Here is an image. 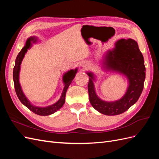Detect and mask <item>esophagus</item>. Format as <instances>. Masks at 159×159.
Masks as SVG:
<instances>
[{
    "mask_svg": "<svg viewBox=\"0 0 159 159\" xmlns=\"http://www.w3.org/2000/svg\"><path fill=\"white\" fill-rule=\"evenodd\" d=\"M88 66V63H86V62H83V63L81 64V67H82L83 68H87Z\"/></svg>",
    "mask_w": 159,
    "mask_h": 159,
    "instance_id": "obj_1",
    "label": "esophagus"
}]
</instances>
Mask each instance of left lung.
Listing matches in <instances>:
<instances>
[{
	"label": "left lung",
	"mask_w": 159,
	"mask_h": 159,
	"mask_svg": "<svg viewBox=\"0 0 159 159\" xmlns=\"http://www.w3.org/2000/svg\"><path fill=\"white\" fill-rule=\"evenodd\" d=\"M103 70L123 75L128 86L122 97L115 101L107 102L99 98L95 91L94 81L96 75L92 71L86 72L89 77L88 92L93 107L106 115H117L126 111L135 103L142 93L145 80V67L143 56L137 42L131 38L120 39L115 43L113 48L108 50L102 62Z\"/></svg>",
	"instance_id": "left-lung-1"
}]
</instances>
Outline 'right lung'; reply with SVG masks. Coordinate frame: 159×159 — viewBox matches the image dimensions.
<instances>
[{
  "mask_svg": "<svg viewBox=\"0 0 159 159\" xmlns=\"http://www.w3.org/2000/svg\"><path fill=\"white\" fill-rule=\"evenodd\" d=\"M36 42L37 38L36 37H30L26 40L25 46L22 48L20 52H19L15 60V65H14L13 69V80L16 95L19 100L20 101V102L23 105H25L27 108L32 111L33 113L37 115H42V116H47V115H50L51 114L54 113L64 105L65 103L66 91L68 90V88L71 84L72 80L75 78V75H76L77 72H78V68H76L74 70L71 69L68 71H66L65 72L63 76H62V81H63V83L64 84V88L63 89V91H62L61 97L57 102L46 107H39L33 105L28 100L25 94L23 92L20 81H19V75H20L21 63L24 57H25L26 53L27 52L28 50H30L31 48L33 43H36Z\"/></svg>",
  "mask_w": 159,
  "mask_h": 159,
  "instance_id": "1",
  "label": "right lung"
}]
</instances>
